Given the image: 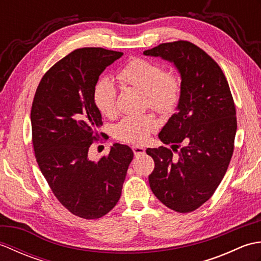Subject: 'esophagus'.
Masks as SVG:
<instances>
[{
	"instance_id": "1",
	"label": "esophagus",
	"mask_w": 261,
	"mask_h": 261,
	"mask_svg": "<svg viewBox=\"0 0 261 261\" xmlns=\"http://www.w3.org/2000/svg\"><path fill=\"white\" fill-rule=\"evenodd\" d=\"M132 150H134V153L136 157L143 156V154L146 153V149L143 147H140V146H134L132 147Z\"/></svg>"
}]
</instances>
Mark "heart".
<instances>
[{
	"label": "heart",
	"mask_w": 261,
	"mask_h": 261,
	"mask_svg": "<svg viewBox=\"0 0 261 261\" xmlns=\"http://www.w3.org/2000/svg\"><path fill=\"white\" fill-rule=\"evenodd\" d=\"M123 86H131L145 93L147 104L157 112L168 114L178 107L181 95L180 79L166 71L162 65L143 58H135L116 74ZM118 88L109 77H102L94 87V102L103 115L112 118L116 114ZM158 121L151 113L125 116L113 127L118 140L130 143H143L156 131Z\"/></svg>",
	"instance_id": "obj_1"
}]
</instances>
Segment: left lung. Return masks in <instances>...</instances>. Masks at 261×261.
<instances>
[{
    "label": "left lung",
    "instance_id": "left-lung-1",
    "mask_svg": "<svg viewBox=\"0 0 261 261\" xmlns=\"http://www.w3.org/2000/svg\"><path fill=\"white\" fill-rule=\"evenodd\" d=\"M143 54L174 63L179 71L177 112L158 137L173 151L185 143L177 156L166 147L147 149L154 162L149 185L170 210L193 212L213 195L229 167L237 132L233 97L220 66L190 41L160 43Z\"/></svg>",
    "mask_w": 261,
    "mask_h": 261
}]
</instances>
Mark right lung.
I'll return each instance as SVG.
<instances>
[{
	"label": "right lung",
	"instance_id": "right-lung-1",
	"mask_svg": "<svg viewBox=\"0 0 261 261\" xmlns=\"http://www.w3.org/2000/svg\"><path fill=\"white\" fill-rule=\"evenodd\" d=\"M122 55L76 49L43 75L33 97L32 145L39 168L63 206L82 219H99L115 206L134 158L130 147L114 143L108 156L88 159L91 145L103 137L94 87Z\"/></svg>",
	"mask_w": 261,
	"mask_h": 261
}]
</instances>
